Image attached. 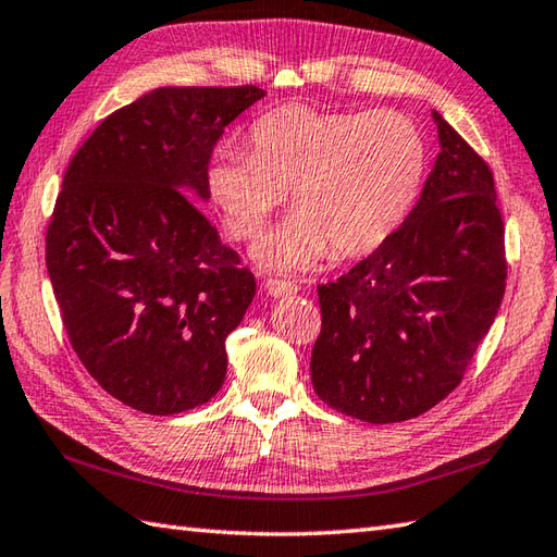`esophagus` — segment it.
Returning <instances> with one entry per match:
<instances>
[{
	"instance_id": "esophagus-1",
	"label": "esophagus",
	"mask_w": 557,
	"mask_h": 557,
	"mask_svg": "<svg viewBox=\"0 0 557 557\" xmlns=\"http://www.w3.org/2000/svg\"><path fill=\"white\" fill-rule=\"evenodd\" d=\"M264 288H267V293L271 295V298H290V295L298 293V286H295V283L278 281V278H269L264 283Z\"/></svg>"
}]
</instances>
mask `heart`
<instances>
[{
    "label": "heart",
    "instance_id": "b5f03b06",
    "mask_svg": "<svg viewBox=\"0 0 557 557\" xmlns=\"http://www.w3.org/2000/svg\"><path fill=\"white\" fill-rule=\"evenodd\" d=\"M252 152L216 147L207 162L209 200L233 238H255L286 200L295 214L259 240L255 262L300 271L329 250L374 252L410 212L424 176V145L398 111L283 107L255 121Z\"/></svg>",
    "mask_w": 557,
    "mask_h": 557
}]
</instances>
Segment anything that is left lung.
Returning a JSON list of instances; mask_svg holds the SVG:
<instances>
[{
    "mask_svg": "<svg viewBox=\"0 0 557 557\" xmlns=\"http://www.w3.org/2000/svg\"><path fill=\"white\" fill-rule=\"evenodd\" d=\"M438 157L403 226L321 283L312 386L333 410L393 424L438 405L500 310L505 228L496 185L438 111Z\"/></svg>",
    "mask_w": 557,
    "mask_h": 557,
    "instance_id": "1",
    "label": "left lung"
}]
</instances>
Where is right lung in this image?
Returning <instances> with one entry per match:
<instances>
[{"label":"right lung","instance_id":"1","mask_svg":"<svg viewBox=\"0 0 557 557\" xmlns=\"http://www.w3.org/2000/svg\"><path fill=\"white\" fill-rule=\"evenodd\" d=\"M264 95L157 88L107 116L66 169L49 281L81 362L133 410L178 414L224 386L255 276L197 205L214 143Z\"/></svg>","mask_w":557,"mask_h":557}]
</instances>
